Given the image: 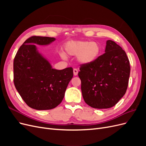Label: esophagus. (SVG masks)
<instances>
[{
    "label": "esophagus",
    "mask_w": 146,
    "mask_h": 146,
    "mask_svg": "<svg viewBox=\"0 0 146 146\" xmlns=\"http://www.w3.org/2000/svg\"><path fill=\"white\" fill-rule=\"evenodd\" d=\"M73 72H74V76H77V74H78V70H77V69H74V70H73Z\"/></svg>",
    "instance_id": "esophagus-1"
}]
</instances>
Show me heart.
<instances>
[{"label":"heart","instance_id":"1","mask_svg":"<svg viewBox=\"0 0 146 146\" xmlns=\"http://www.w3.org/2000/svg\"><path fill=\"white\" fill-rule=\"evenodd\" d=\"M102 48L98 42L89 41H71L64 46L65 54L67 55H77V60L82 65H90L98 58ZM61 56L65 58L64 54Z\"/></svg>","mask_w":146,"mask_h":146}]
</instances>
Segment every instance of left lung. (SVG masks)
Masks as SVG:
<instances>
[{"mask_svg":"<svg viewBox=\"0 0 146 146\" xmlns=\"http://www.w3.org/2000/svg\"><path fill=\"white\" fill-rule=\"evenodd\" d=\"M105 52L78 72L84 100L98 109L113 107L124 96L130 72L126 53L115 42L107 41Z\"/></svg>","mask_w":146,"mask_h":146,"instance_id":"1","label":"left lung"}]
</instances>
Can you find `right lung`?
Segmentation results:
<instances>
[{
	"label": "right lung",
	"instance_id": "obj_1",
	"mask_svg": "<svg viewBox=\"0 0 146 146\" xmlns=\"http://www.w3.org/2000/svg\"><path fill=\"white\" fill-rule=\"evenodd\" d=\"M55 38L33 36L17 50L13 63L16 89L29 107L38 110H51L63 100L73 69L52 68L49 61L39 52L36 46H47Z\"/></svg>",
	"mask_w": 146,
	"mask_h": 146
}]
</instances>
